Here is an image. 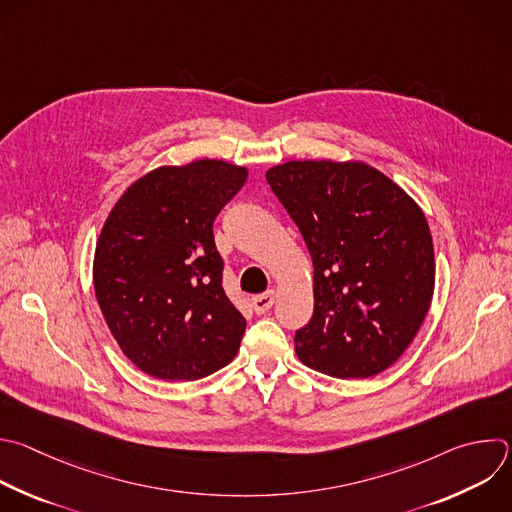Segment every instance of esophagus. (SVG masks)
<instances>
[{"mask_svg":"<svg viewBox=\"0 0 512 512\" xmlns=\"http://www.w3.org/2000/svg\"><path fill=\"white\" fill-rule=\"evenodd\" d=\"M273 303H275V293L273 291H267V293H261V295H255L253 299H251V305H253V311L255 313H265V311H269L271 307H273Z\"/></svg>","mask_w":512,"mask_h":512,"instance_id":"1","label":"esophagus"}]
</instances>
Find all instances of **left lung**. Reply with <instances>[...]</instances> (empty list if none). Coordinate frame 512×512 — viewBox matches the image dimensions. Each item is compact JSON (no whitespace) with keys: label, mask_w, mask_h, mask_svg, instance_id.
Wrapping results in <instances>:
<instances>
[{"label":"left lung","mask_w":512,"mask_h":512,"mask_svg":"<svg viewBox=\"0 0 512 512\" xmlns=\"http://www.w3.org/2000/svg\"><path fill=\"white\" fill-rule=\"evenodd\" d=\"M313 261V315L299 360L333 378H372L418 333L434 293L420 207L366 162L291 160L265 175Z\"/></svg>","instance_id":"8db88e82"}]
</instances>
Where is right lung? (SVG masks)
Listing matches in <instances>:
<instances>
[{
	"mask_svg": "<svg viewBox=\"0 0 512 512\" xmlns=\"http://www.w3.org/2000/svg\"><path fill=\"white\" fill-rule=\"evenodd\" d=\"M247 168L160 166L114 205L94 255L102 315L126 358L158 380H199L239 352L245 317L223 289L213 223Z\"/></svg>",
	"mask_w": 512,
	"mask_h": 512,
	"instance_id": "obj_1",
	"label": "right lung"
}]
</instances>
